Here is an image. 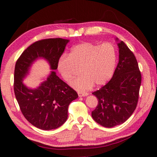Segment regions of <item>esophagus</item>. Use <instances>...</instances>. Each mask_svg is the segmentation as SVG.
<instances>
[{
    "label": "esophagus",
    "mask_w": 157,
    "mask_h": 157,
    "mask_svg": "<svg viewBox=\"0 0 157 157\" xmlns=\"http://www.w3.org/2000/svg\"><path fill=\"white\" fill-rule=\"evenodd\" d=\"M89 95L88 93H78L79 97H85Z\"/></svg>",
    "instance_id": "34e87169"
}]
</instances>
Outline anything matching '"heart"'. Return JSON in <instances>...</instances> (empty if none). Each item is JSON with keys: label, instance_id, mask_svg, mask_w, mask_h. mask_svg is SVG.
<instances>
[{"label": "heart", "instance_id": "1", "mask_svg": "<svg viewBox=\"0 0 157 157\" xmlns=\"http://www.w3.org/2000/svg\"><path fill=\"white\" fill-rule=\"evenodd\" d=\"M116 50L113 44L98 45L82 42L71 48L68 55H63L58 60L57 68L66 82L76 75L77 68L82 75L71 83L73 89L84 92L96 86L105 85L110 80L116 65Z\"/></svg>", "mask_w": 157, "mask_h": 157}]
</instances>
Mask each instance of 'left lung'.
I'll return each instance as SVG.
<instances>
[{
    "instance_id": "1",
    "label": "left lung",
    "mask_w": 157,
    "mask_h": 157,
    "mask_svg": "<svg viewBox=\"0 0 157 157\" xmlns=\"http://www.w3.org/2000/svg\"><path fill=\"white\" fill-rule=\"evenodd\" d=\"M118 41L119 60L108 83L93 93L98 105L92 111L94 120L105 127L123 124L136 109L141 84V74L134 53L123 41Z\"/></svg>"
}]
</instances>
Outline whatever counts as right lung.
<instances>
[{
    "label": "right lung",
    "mask_w": 157,
    "mask_h": 157,
    "mask_svg": "<svg viewBox=\"0 0 157 157\" xmlns=\"http://www.w3.org/2000/svg\"><path fill=\"white\" fill-rule=\"evenodd\" d=\"M69 42L61 38L34 42L27 48L16 62L14 90L21 112L27 121L43 130L57 129L68 118V107L78 98L75 90L56 75L58 60ZM44 59L49 63L52 73L35 89L23 83L33 63Z\"/></svg>",
    "instance_id": "1"
}]
</instances>
